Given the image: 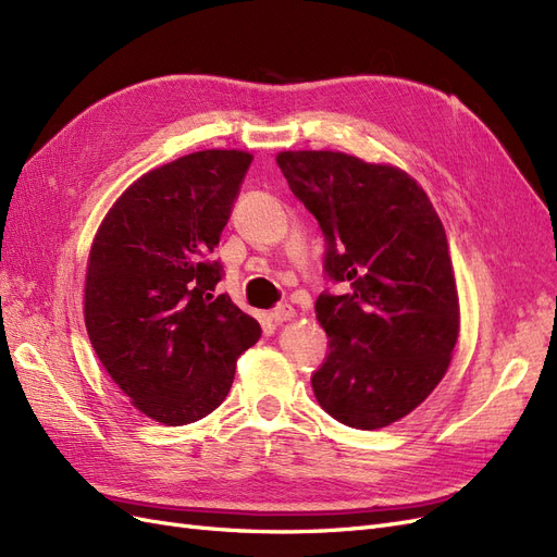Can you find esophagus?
I'll return each mask as SVG.
<instances>
[{"label": "esophagus", "instance_id": "1", "mask_svg": "<svg viewBox=\"0 0 557 557\" xmlns=\"http://www.w3.org/2000/svg\"><path fill=\"white\" fill-rule=\"evenodd\" d=\"M293 318H297V311H295V307H290V305H281V307H276V309L272 311V320H274L276 325L288 323V320H293Z\"/></svg>", "mask_w": 557, "mask_h": 557}]
</instances>
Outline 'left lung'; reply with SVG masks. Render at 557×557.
I'll list each match as a JSON object with an SVG mask.
<instances>
[{"instance_id": "left-lung-1", "label": "left lung", "mask_w": 557, "mask_h": 557, "mask_svg": "<svg viewBox=\"0 0 557 557\" xmlns=\"http://www.w3.org/2000/svg\"><path fill=\"white\" fill-rule=\"evenodd\" d=\"M276 162L325 234L327 276L350 285L315 301L330 356L311 379L313 395L348 428L393 425L440 385L458 344L446 230L399 166L339 150H283Z\"/></svg>"}]
</instances>
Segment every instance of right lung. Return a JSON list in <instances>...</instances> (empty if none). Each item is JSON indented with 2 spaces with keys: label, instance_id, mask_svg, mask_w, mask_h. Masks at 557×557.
<instances>
[{
  "label": "right lung",
  "instance_id": "right-lung-1",
  "mask_svg": "<svg viewBox=\"0 0 557 557\" xmlns=\"http://www.w3.org/2000/svg\"><path fill=\"white\" fill-rule=\"evenodd\" d=\"M246 150H197L134 181L99 225L86 269L90 344L132 407L188 425L221 407L260 323L215 295L211 262L248 172Z\"/></svg>",
  "mask_w": 557,
  "mask_h": 557
}]
</instances>
